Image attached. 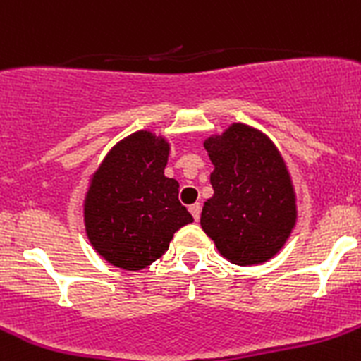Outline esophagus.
Listing matches in <instances>:
<instances>
[{
  "mask_svg": "<svg viewBox=\"0 0 361 361\" xmlns=\"http://www.w3.org/2000/svg\"><path fill=\"white\" fill-rule=\"evenodd\" d=\"M188 209H190L192 216H194V220L197 222L199 216H201V202H195V204H192Z\"/></svg>",
  "mask_w": 361,
  "mask_h": 361,
  "instance_id": "obj_1",
  "label": "esophagus"
}]
</instances>
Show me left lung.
Instances as JSON below:
<instances>
[{
  "mask_svg": "<svg viewBox=\"0 0 361 361\" xmlns=\"http://www.w3.org/2000/svg\"><path fill=\"white\" fill-rule=\"evenodd\" d=\"M215 166L213 197L202 206L201 227L227 261L261 264L288 241L296 224L291 174L268 135L243 123L204 141Z\"/></svg>",
  "mask_w": 361,
  "mask_h": 361,
  "instance_id": "obj_1",
  "label": "left lung"
}]
</instances>
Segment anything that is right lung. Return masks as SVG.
<instances>
[{
    "label": "right lung",
    "mask_w": 361,
    "mask_h": 361,
    "mask_svg": "<svg viewBox=\"0 0 361 361\" xmlns=\"http://www.w3.org/2000/svg\"><path fill=\"white\" fill-rule=\"evenodd\" d=\"M169 142L148 130L113 146L90 180L84 226L90 243L118 268L137 271L166 254L174 233L194 222L164 169Z\"/></svg>",
    "instance_id": "1"
}]
</instances>
